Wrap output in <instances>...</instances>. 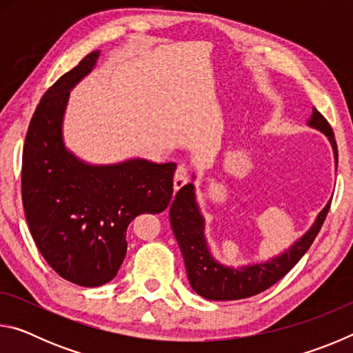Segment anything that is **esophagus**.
Wrapping results in <instances>:
<instances>
[{
	"instance_id": "esophagus-1",
	"label": "esophagus",
	"mask_w": 353,
	"mask_h": 353,
	"mask_svg": "<svg viewBox=\"0 0 353 353\" xmlns=\"http://www.w3.org/2000/svg\"><path fill=\"white\" fill-rule=\"evenodd\" d=\"M188 177H190V176H188L187 166H185V165H179L176 172H174V190L182 188L183 185L188 182Z\"/></svg>"
}]
</instances>
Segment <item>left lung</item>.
Instances as JSON below:
<instances>
[{"mask_svg":"<svg viewBox=\"0 0 353 353\" xmlns=\"http://www.w3.org/2000/svg\"><path fill=\"white\" fill-rule=\"evenodd\" d=\"M308 126L321 130L328 137L333 148L334 163L338 165L336 140L327 119L313 109ZM328 210H330V202L322 208L307 234L282 255L274 256L266 263L241 268L224 266L212 256L204 236V218L196 204L193 183L183 185L177 191L170 208V221L179 248L182 250L191 288L210 301H238L259 294L285 277L312 246L324 224Z\"/></svg>","mask_w":353,"mask_h":353,"instance_id":"1","label":"left lung"}]
</instances>
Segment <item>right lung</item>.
I'll return each mask as SVG.
<instances>
[{
    "label": "right lung",
    "instance_id": "obj_1",
    "mask_svg": "<svg viewBox=\"0 0 353 353\" xmlns=\"http://www.w3.org/2000/svg\"><path fill=\"white\" fill-rule=\"evenodd\" d=\"M99 51L82 59L40 99L29 124L21 198L29 230L48 265L81 286H101L126 256V230L141 213H160L172 196L176 163L132 159L88 165L62 140L70 90L93 70Z\"/></svg>",
    "mask_w": 353,
    "mask_h": 353
}]
</instances>
